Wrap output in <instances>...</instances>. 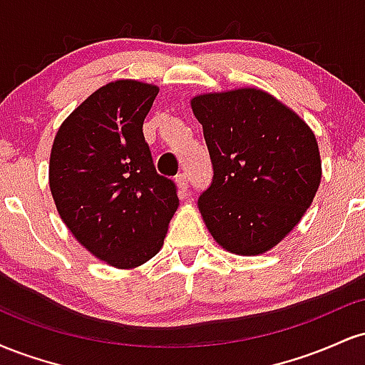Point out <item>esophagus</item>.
<instances>
[{
    "mask_svg": "<svg viewBox=\"0 0 365 365\" xmlns=\"http://www.w3.org/2000/svg\"><path fill=\"white\" fill-rule=\"evenodd\" d=\"M177 185H178L180 194H185L187 188H188V175L187 173L178 175V177H177Z\"/></svg>",
    "mask_w": 365,
    "mask_h": 365,
    "instance_id": "1",
    "label": "esophagus"
}]
</instances>
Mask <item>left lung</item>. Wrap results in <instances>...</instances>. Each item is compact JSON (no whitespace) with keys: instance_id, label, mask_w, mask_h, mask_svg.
Returning <instances> with one entry per match:
<instances>
[{"instance_id":"8db88e82","label":"left lung","mask_w":365,"mask_h":365,"mask_svg":"<svg viewBox=\"0 0 365 365\" xmlns=\"http://www.w3.org/2000/svg\"><path fill=\"white\" fill-rule=\"evenodd\" d=\"M212 183L199 197L209 233L228 252L259 255L299 225L319 188L316 135L287 104L257 87L192 98Z\"/></svg>"}]
</instances>
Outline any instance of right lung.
Instances as JSON below:
<instances>
[{
    "mask_svg": "<svg viewBox=\"0 0 365 365\" xmlns=\"http://www.w3.org/2000/svg\"><path fill=\"white\" fill-rule=\"evenodd\" d=\"M158 86L121 78L92 92L58 128L49 188L66 228L94 257L133 269L159 252L178 209L142 125Z\"/></svg>",
    "mask_w": 365,
    "mask_h": 365,
    "instance_id": "add662e5",
    "label": "right lung"
}]
</instances>
